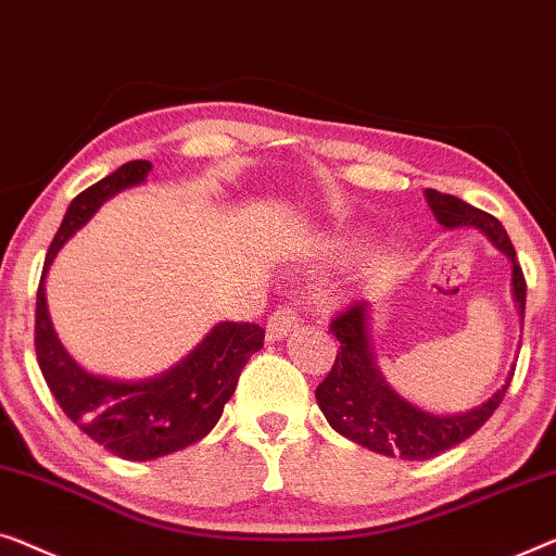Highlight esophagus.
<instances>
[{"instance_id": "1", "label": "esophagus", "mask_w": 556, "mask_h": 556, "mask_svg": "<svg viewBox=\"0 0 556 556\" xmlns=\"http://www.w3.org/2000/svg\"><path fill=\"white\" fill-rule=\"evenodd\" d=\"M302 317H300V309L292 307V304H285V307H277L271 312L269 323H267V340L275 342L281 340L287 332H292L294 327H300Z\"/></svg>"}]
</instances>
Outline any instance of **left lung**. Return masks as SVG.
Wrapping results in <instances>:
<instances>
[{"label": "left lung", "mask_w": 556, "mask_h": 556, "mask_svg": "<svg viewBox=\"0 0 556 556\" xmlns=\"http://www.w3.org/2000/svg\"><path fill=\"white\" fill-rule=\"evenodd\" d=\"M426 199L443 226L448 229L476 226L509 256L514 264V296L523 317L527 279L516 262V249L502 222L471 203L451 197V193L426 189ZM330 332L338 338L340 350L334 355L332 370L315 390L319 410L340 435L365 445L367 451L382 453V456L426 460L466 441L494 416L514 378L511 372L506 386L496 390V395H491L479 408L458 413V416H431L395 395V390H390L388 382L380 378L370 353V342H367L370 340L367 338V302H350L340 315L332 317Z\"/></svg>", "instance_id": "left-lung-1"}]
</instances>
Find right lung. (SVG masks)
<instances>
[{"instance_id": "add662e5", "label": "right lung", "mask_w": 556, "mask_h": 556, "mask_svg": "<svg viewBox=\"0 0 556 556\" xmlns=\"http://www.w3.org/2000/svg\"><path fill=\"white\" fill-rule=\"evenodd\" d=\"M151 163H123L77 193L45 256L35 309V350L47 388L85 435L125 460H151L201 441L222 418L247 359L264 345L256 323H218L191 355L151 380L123 382L85 372L60 345L45 302L47 269L60 247L115 193L146 181Z\"/></svg>"}]
</instances>
